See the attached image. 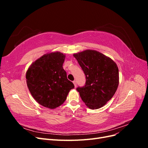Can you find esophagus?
I'll return each instance as SVG.
<instances>
[{
	"instance_id": "esophagus-1",
	"label": "esophagus",
	"mask_w": 148,
	"mask_h": 148,
	"mask_svg": "<svg viewBox=\"0 0 148 148\" xmlns=\"http://www.w3.org/2000/svg\"><path fill=\"white\" fill-rule=\"evenodd\" d=\"M73 84H74V86H75V88L77 87V82H76V81H73Z\"/></svg>"
}]
</instances>
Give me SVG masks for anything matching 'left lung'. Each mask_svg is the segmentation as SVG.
<instances>
[{"label": "left lung", "instance_id": "1", "mask_svg": "<svg viewBox=\"0 0 148 148\" xmlns=\"http://www.w3.org/2000/svg\"><path fill=\"white\" fill-rule=\"evenodd\" d=\"M86 76V84L77 90L85 104L91 109H97L112 99L119 84V69L115 62L95 50L75 53Z\"/></svg>", "mask_w": 148, "mask_h": 148}]
</instances>
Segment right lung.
<instances>
[{
    "label": "right lung",
    "instance_id": "obj_1",
    "mask_svg": "<svg viewBox=\"0 0 148 148\" xmlns=\"http://www.w3.org/2000/svg\"><path fill=\"white\" fill-rule=\"evenodd\" d=\"M65 54L51 52L44 54L30 65L26 73L29 91L40 105L53 109L66 99L73 83L66 78L63 69Z\"/></svg>",
    "mask_w": 148,
    "mask_h": 148
}]
</instances>
